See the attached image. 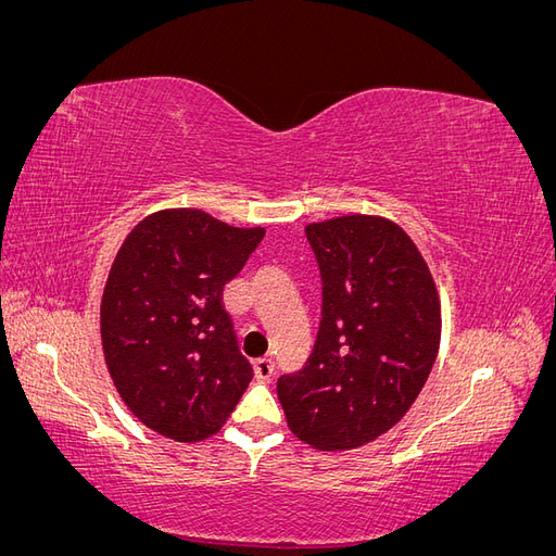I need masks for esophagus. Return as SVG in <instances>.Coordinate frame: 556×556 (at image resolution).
Listing matches in <instances>:
<instances>
[{
	"label": "esophagus",
	"mask_w": 556,
	"mask_h": 556,
	"mask_svg": "<svg viewBox=\"0 0 556 556\" xmlns=\"http://www.w3.org/2000/svg\"><path fill=\"white\" fill-rule=\"evenodd\" d=\"M252 368H255V376L260 378V380H271L274 378V362L268 359V357H262V359H257L255 364H252Z\"/></svg>",
	"instance_id": "obj_1"
}]
</instances>
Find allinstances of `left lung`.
Listing matches in <instances>:
<instances>
[{
	"mask_svg": "<svg viewBox=\"0 0 556 556\" xmlns=\"http://www.w3.org/2000/svg\"><path fill=\"white\" fill-rule=\"evenodd\" d=\"M323 278V319L304 368L278 378L296 439L352 450L390 431L431 374L441 304L429 266L399 225L343 215L306 227Z\"/></svg>",
	"mask_w": 556,
	"mask_h": 556,
	"instance_id": "1",
	"label": "left lung"
}]
</instances>
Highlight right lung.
Listing matches in <instances>:
<instances>
[{"label":"right lung","instance_id":"right-lung-1","mask_svg":"<svg viewBox=\"0 0 556 556\" xmlns=\"http://www.w3.org/2000/svg\"><path fill=\"white\" fill-rule=\"evenodd\" d=\"M262 239V227L172 208L117 250L102 296L106 366L127 408L166 439L220 431L252 380L223 290Z\"/></svg>","mask_w":556,"mask_h":556}]
</instances>
